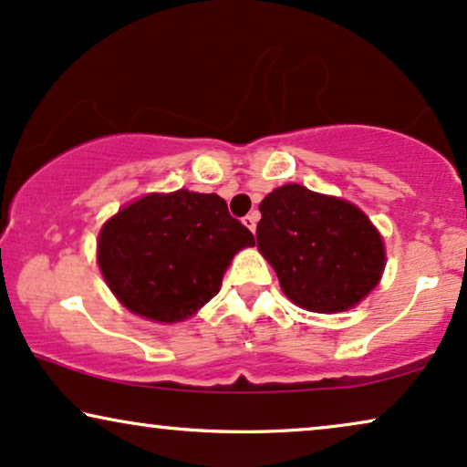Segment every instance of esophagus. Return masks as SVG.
I'll return each mask as SVG.
<instances>
[{
	"label": "esophagus",
	"instance_id": "34e87169",
	"mask_svg": "<svg viewBox=\"0 0 467 467\" xmlns=\"http://www.w3.org/2000/svg\"><path fill=\"white\" fill-rule=\"evenodd\" d=\"M258 217H261V215H258V211H252V213H247V215L244 217V223H245L247 228L252 230V233H254V230H256V222H258Z\"/></svg>",
	"mask_w": 467,
	"mask_h": 467
}]
</instances>
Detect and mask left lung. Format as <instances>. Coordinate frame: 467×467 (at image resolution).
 Listing matches in <instances>:
<instances>
[{"label": "left lung", "mask_w": 467, "mask_h": 467, "mask_svg": "<svg viewBox=\"0 0 467 467\" xmlns=\"http://www.w3.org/2000/svg\"><path fill=\"white\" fill-rule=\"evenodd\" d=\"M258 209V250L293 304L334 315L379 285L386 267L381 234L356 204L288 182Z\"/></svg>", "instance_id": "1"}]
</instances>
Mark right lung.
Returning <instances> with one entry per match:
<instances>
[{
    "mask_svg": "<svg viewBox=\"0 0 467 467\" xmlns=\"http://www.w3.org/2000/svg\"><path fill=\"white\" fill-rule=\"evenodd\" d=\"M254 234L217 193H149L99 233L97 261L118 302L157 323L190 318L220 293L223 271Z\"/></svg>",
    "mask_w": 467,
    "mask_h": 467,
    "instance_id": "add662e5",
    "label": "right lung"
}]
</instances>
